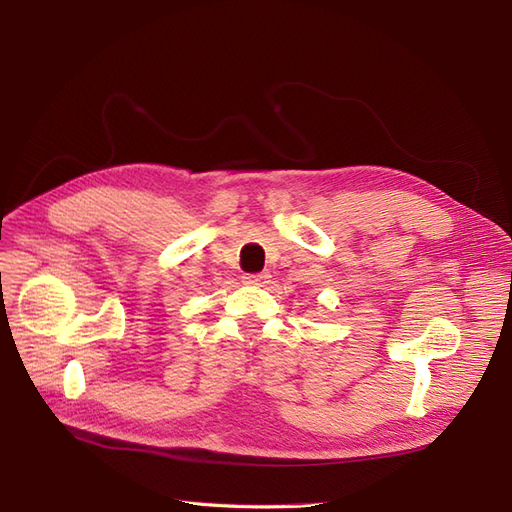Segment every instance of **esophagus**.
Returning <instances> with one entry per match:
<instances>
[{
  "label": "esophagus",
  "mask_w": 512,
  "mask_h": 512,
  "mask_svg": "<svg viewBox=\"0 0 512 512\" xmlns=\"http://www.w3.org/2000/svg\"><path fill=\"white\" fill-rule=\"evenodd\" d=\"M243 282L250 284V286H265L269 282V273L262 271V273H245L243 275Z\"/></svg>",
  "instance_id": "esophagus-1"
}]
</instances>
